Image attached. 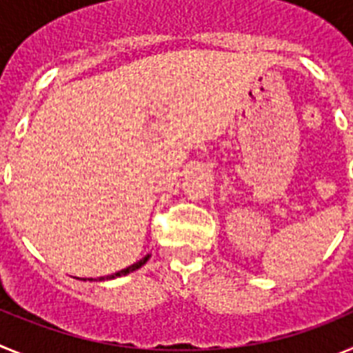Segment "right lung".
<instances>
[{
    "label": "right lung",
    "instance_id": "1",
    "mask_svg": "<svg viewBox=\"0 0 353 353\" xmlns=\"http://www.w3.org/2000/svg\"><path fill=\"white\" fill-rule=\"evenodd\" d=\"M148 258H150V254H146L145 258H141V260L136 261V263H132V265H130V267H127V269L120 270V272H114V274H111V276H108V277H99V281H104V279H114V277H120V276H127V274L134 272V270L141 269L143 265H145L146 261H148ZM83 281H86V279H83ZM90 281H93V279H90Z\"/></svg>",
    "mask_w": 353,
    "mask_h": 353
}]
</instances>
